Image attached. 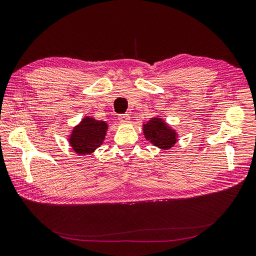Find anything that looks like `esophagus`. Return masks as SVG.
Masks as SVG:
<instances>
[{
  "label": "esophagus",
  "mask_w": 256,
  "mask_h": 256,
  "mask_svg": "<svg viewBox=\"0 0 256 256\" xmlns=\"http://www.w3.org/2000/svg\"><path fill=\"white\" fill-rule=\"evenodd\" d=\"M118 119H119V121L121 123H128L130 121V116L128 114H120L119 116H118Z\"/></svg>",
  "instance_id": "esophagus-1"
}]
</instances>
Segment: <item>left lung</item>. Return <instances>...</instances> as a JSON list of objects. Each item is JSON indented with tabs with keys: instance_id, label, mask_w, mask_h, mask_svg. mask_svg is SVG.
Returning <instances> with one entry per match:
<instances>
[{
	"instance_id": "obj_1",
	"label": "left lung",
	"mask_w": 256,
	"mask_h": 256,
	"mask_svg": "<svg viewBox=\"0 0 256 256\" xmlns=\"http://www.w3.org/2000/svg\"><path fill=\"white\" fill-rule=\"evenodd\" d=\"M142 130L147 140L163 150L171 149L178 140L176 130L159 116L152 118L142 124Z\"/></svg>"
}]
</instances>
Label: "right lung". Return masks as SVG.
I'll use <instances>...</instances> for the list:
<instances>
[{
  "mask_svg": "<svg viewBox=\"0 0 256 256\" xmlns=\"http://www.w3.org/2000/svg\"><path fill=\"white\" fill-rule=\"evenodd\" d=\"M107 130L108 124L104 121L84 116L82 121L72 128L68 140L71 148L78 156L90 154L104 142Z\"/></svg>",
  "mask_w": 256,
  "mask_h": 256,
  "instance_id": "right-lung-1",
  "label": "right lung"
}]
</instances>
